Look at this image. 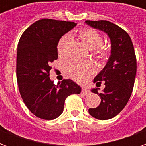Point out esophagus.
<instances>
[{"mask_svg": "<svg viewBox=\"0 0 146 146\" xmlns=\"http://www.w3.org/2000/svg\"><path fill=\"white\" fill-rule=\"evenodd\" d=\"M82 93L84 95H88L89 93H90V91H89L88 88H82Z\"/></svg>", "mask_w": 146, "mask_h": 146, "instance_id": "1", "label": "esophagus"}]
</instances>
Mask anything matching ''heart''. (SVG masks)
<instances>
[{
	"instance_id": "heart-1",
	"label": "heart",
	"mask_w": 146,
	"mask_h": 146,
	"mask_svg": "<svg viewBox=\"0 0 146 146\" xmlns=\"http://www.w3.org/2000/svg\"><path fill=\"white\" fill-rule=\"evenodd\" d=\"M79 36L88 49H95V52L99 57L103 58L106 56L107 50L101 45L102 43V37L101 34L96 30L90 28L84 29L80 31ZM69 40L70 36L65 35L61 37L58 43L57 51L60 56H64L66 54V46ZM66 73L73 80L82 82L93 74L94 68L92 64L88 62L73 60L67 63Z\"/></svg>"
}]
</instances>
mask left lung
Wrapping results in <instances>:
<instances>
[{"label": "left lung", "instance_id": "8db88e82", "mask_svg": "<svg viewBox=\"0 0 146 146\" xmlns=\"http://www.w3.org/2000/svg\"><path fill=\"white\" fill-rule=\"evenodd\" d=\"M85 23L107 33L111 41L110 58L94 79L97 87L101 81H105L106 87L101 93L98 88L92 89L100 96L101 102L98 107L88 110L90 115L96 119H111L122 111L131 95L137 70L135 49L128 33L116 24L106 20Z\"/></svg>", "mask_w": 146, "mask_h": 146}]
</instances>
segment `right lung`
<instances>
[{"instance_id":"right-lung-1","label":"right lung","mask_w":146,"mask_h":146,"mask_svg":"<svg viewBox=\"0 0 146 146\" xmlns=\"http://www.w3.org/2000/svg\"><path fill=\"white\" fill-rule=\"evenodd\" d=\"M76 25L43 19L28 27L19 39L16 58L19 89L27 108L40 119L58 117L66 98L81 92V88L72 80H63L54 85L49 77L51 62L58 58V43Z\"/></svg>"}]
</instances>
